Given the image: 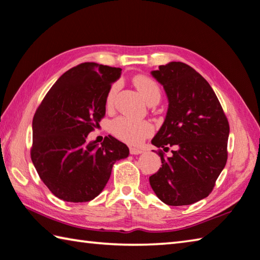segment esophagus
I'll return each mask as SVG.
<instances>
[{
  "instance_id": "1",
  "label": "esophagus",
  "mask_w": 260,
  "mask_h": 260,
  "mask_svg": "<svg viewBox=\"0 0 260 260\" xmlns=\"http://www.w3.org/2000/svg\"><path fill=\"white\" fill-rule=\"evenodd\" d=\"M129 152L131 154H141L143 153V150L139 148H129Z\"/></svg>"
}]
</instances>
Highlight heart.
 I'll use <instances>...</instances> for the list:
<instances>
[{"instance_id": "obj_1", "label": "heart", "mask_w": 260, "mask_h": 260, "mask_svg": "<svg viewBox=\"0 0 260 260\" xmlns=\"http://www.w3.org/2000/svg\"><path fill=\"white\" fill-rule=\"evenodd\" d=\"M134 85L139 89L141 95L149 105H155L160 101L161 98V89H160L158 83L153 81L152 78L143 75L134 77ZM118 89V83L112 84L110 88L108 89L106 96V106L110 108L114 103L116 93ZM110 132L112 135L116 136L124 142L136 145L149 138L153 133V126L148 120H135L128 117H117L116 119L111 121Z\"/></svg>"}]
</instances>
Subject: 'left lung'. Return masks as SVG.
<instances>
[{
    "label": "left lung",
    "instance_id": "8db88e82",
    "mask_svg": "<svg viewBox=\"0 0 260 260\" xmlns=\"http://www.w3.org/2000/svg\"><path fill=\"white\" fill-rule=\"evenodd\" d=\"M168 98V111L151 143L161 167L149 181L155 194L169 206L192 205L208 197L228 161L230 125L209 83L183 62H169L151 72Z\"/></svg>",
    "mask_w": 260,
    "mask_h": 260
}]
</instances>
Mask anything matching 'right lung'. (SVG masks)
Masks as SVG:
<instances>
[{
	"mask_svg": "<svg viewBox=\"0 0 260 260\" xmlns=\"http://www.w3.org/2000/svg\"><path fill=\"white\" fill-rule=\"evenodd\" d=\"M121 69L84 62L66 72L46 93L32 119L31 161L59 199L87 202L105 188L127 145L111 135L101 145L87 135L106 115V96Z\"/></svg>",
	"mask_w": 260,
	"mask_h": 260,
	"instance_id": "right-lung-1",
	"label": "right lung"
}]
</instances>
